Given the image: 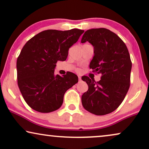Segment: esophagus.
Masks as SVG:
<instances>
[{
	"label": "esophagus",
	"instance_id": "esophagus-1",
	"mask_svg": "<svg viewBox=\"0 0 149 149\" xmlns=\"http://www.w3.org/2000/svg\"><path fill=\"white\" fill-rule=\"evenodd\" d=\"M79 81H81V77L80 76H79Z\"/></svg>",
	"mask_w": 149,
	"mask_h": 149
}]
</instances>
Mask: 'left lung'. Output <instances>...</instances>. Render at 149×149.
Segmentation results:
<instances>
[{
	"mask_svg": "<svg viewBox=\"0 0 149 149\" xmlns=\"http://www.w3.org/2000/svg\"><path fill=\"white\" fill-rule=\"evenodd\" d=\"M88 41L94 49L89 64L93 72L101 74L97 82L88 77L82 80L88 90L81 97L83 107L95 115H104L115 111L125 98L130 85L132 62L124 42L107 28L85 31L81 42Z\"/></svg>",
	"mask_w": 149,
	"mask_h": 149,
	"instance_id": "8db88e82",
	"label": "left lung"
}]
</instances>
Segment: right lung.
Segmentation results:
<instances>
[{
  "label": "right lung",
  "mask_w": 149,
  "mask_h": 149,
  "mask_svg": "<svg viewBox=\"0 0 149 149\" xmlns=\"http://www.w3.org/2000/svg\"><path fill=\"white\" fill-rule=\"evenodd\" d=\"M84 30H47L25 44L17 60V84L24 100L40 113L60 109L66 91L78 83L72 72L54 74L58 61H65L68 49Z\"/></svg>",
  "instance_id": "add662e5"
}]
</instances>
